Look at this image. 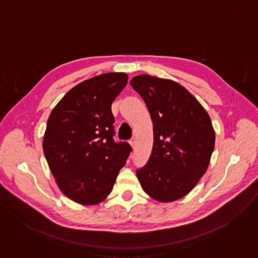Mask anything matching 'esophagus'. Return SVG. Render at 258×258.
I'll return each mask as SVG.
<instances>
[{"mask_svg":"<svg viewBox=\"0 0 258 258\" xmlns=\"http://www.w3.org/2000/svg\"><path fill=\"white\" fill-rule=\"evenodd\" d=\"M130 144H131V146H132V148L134 149L135 146H136V140H135V138H133V139L130 141Z\"/></svg>","mask_w":258,"mask_h":258,"instance_id":"34e87169","label":"esophagus"}]
</instances>
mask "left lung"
<instances>
[{
    "mask_svg": "<svg viewBox=\"0 0 258 258\" xmlns=\"http://www.w3.org/2000/svg\"><path fill=\"white\" fill-rule=\"evenodd\" d=\"M131 86L143 98L153 123V147L147 164L137 170L144 192L156 201L188 195L206 172L215 132L200 102L167 79L140 75Z\"/></svg>",
    "mask_w": 258,
    "mask_h": 258,
    "instance_id": "obj_1",
    "label": "left lung"
}]
</instances>
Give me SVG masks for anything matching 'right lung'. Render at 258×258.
Instances as JSON below:
<instances>
[{"label":"right lung","mask_w":258,"mask_h":258,"mask_svg":"<svg viewBox=\"0 0 258 258\" xmlns=\"http://www.w3.org/2000/svg\"><path fill=\"white\" fill-rule=\"evenodd\" d=\"M124 72L102 73L69 90L53 108L43 150L60 191L82 205L111 193L132 151L113 141L111 105L127 84Z\"/></svg>","instance_id":"right-lung-1"}]
</instances>
